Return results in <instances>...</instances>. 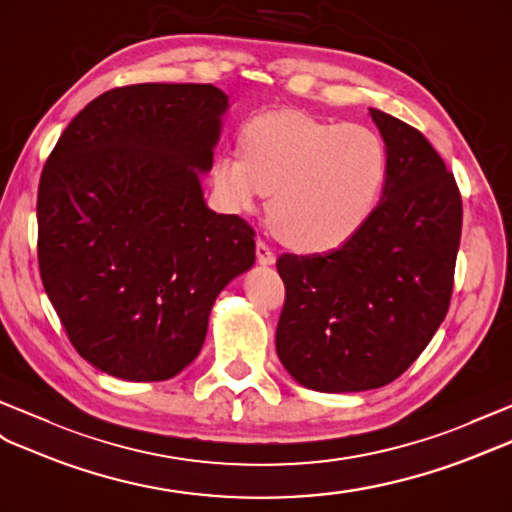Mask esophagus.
<instances>
[{
  "instance_id": "obj_1",
  "label": "esophagus",
  "mask_w": 512,
  "mask_h": 512,
  "mask_svg": "<svg viewBox=\"0 0 512 512\" xmlns=\"http://www.w3.org/2000/svg\"><path fill=\"white\" fill-rule=\"evenodd\" d=\"M256 258L260 265H273L276 263V254L271 252V247L265 241H256Z\"/></svg>"
}]
</instances>
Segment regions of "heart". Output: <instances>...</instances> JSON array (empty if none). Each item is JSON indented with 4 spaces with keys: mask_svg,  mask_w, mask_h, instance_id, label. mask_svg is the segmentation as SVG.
<instances>
[{
    "mask_svg": "<svg viewBox=\"0 0 512 512\" xmlns=\"http://www.w3.org/2000/svg\"><path fill=\"white\" fill-rule=\"evenodd\" d=\"M245 154L223 152L213 167L221 204L249 213L269 197V221L304 252L341 247L365 226L386 182V145L358 123L273 112L247 123Z\"/></svg>",
    "mask_w": 512,
    "mask_h": 512,
    "instance_id": "obj_1",
    "label": "heart"
}]
</instances>
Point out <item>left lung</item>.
Masks as SVG:
<instances>
[{"label":"left lung","mask_w":512,"mask_h":512,"mask_svg":"<svg viewBox=\"0 0 512 512\" xmlns=\"http://www.w3.org/2000/svg\"><path fill=\"white\" fill-rule=\"evenodd\" d=\"M389 156L380 204L350 241L282 254L276 330L284 369L306 389L354 393L400 378L450 308L463 199L443 158L408 123L369 108Z\"/></svg>","instance_id":"left-lung-1"}]
</instances>
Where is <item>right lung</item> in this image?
I'll return each instance as SVG.
<instances>
[{
  "label": "right lung",
  "mask_w": 512,
  "mask_h": 512,
  "mask_svg": "<svg viewBox=\"0 0 512 512\" xmlns=\"http://www.w3.org/2000/svg\"><path fill=\"white\" fill-rule=\"evenodd\" d=\"M228 95L132 84L86 104L36 199L39 269L71 345L121 380H169L206 339L217 295L256 260L254 228L204 202Z\"/></svg>",
  "instance_id": "add662e5"
}]
</instances>
